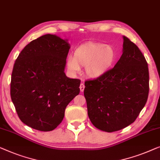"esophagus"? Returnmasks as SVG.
<instances>
[{
    "instance_id": "1",
    "label": "esophagus",
    "mask_w": 160,
    "mask_h": 160,
    "mask_svg": "<svg viewBox=\"0 0 160 160\" xmlns=\"http://www.w3.org/2000/svg\"><path fill=\"white\" fill-rule=\"evenodd\" d=\"M80 91H81V92H82L83 91H84V89H85V85H84V83H80Z\"/></svg>"
}]
</instances>
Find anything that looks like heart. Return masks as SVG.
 Wrapping results in <instances>:
<instances>
[{
    "label": "heart",
    "instance_id": "b5f03b06",
    "mask_svg": "<svg viewBox=\"0 0 160 160\" xmlns=\"http://www.w3.org/2000/svg\"><path fill=\"white\" fill-rule=\"evenodd\" d=\"M115 57V51L111 46L89 42L78 47L74 57L69 56L67 67L69 72L75 75L80 67H85V73L89 78H98L111 68Z\"/></svg>",
    "mask_w": 160,
    "mask_h": 160
}]
</instances>
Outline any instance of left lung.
<instances>
[{
	"label": "left lung",
	"mask_w": 160,
	"mask_h": 160,
	"mask_svg": "<svg viewBox=\"0 0 160 160\" xmlns=\"http://www.w3.org/2000/svg\"><path fill=\"white\" fill-rule=\"evenodd\" d=\"M122 54L104 75L85 82L88 114L96 128L123 129L136 120L147 102L149 75L147 60L134 42L123 36Z\"/></svg>",
	"instance_id": "left-lung-1"
}]
</instances>
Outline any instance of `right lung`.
<instances>
[{"instance_id":"add662e5","label":"right lung","mask_w":160,"mask_h":160,"mask_svg":"<svg viewBox=\"0 0 160 160\" xmlns=\"http://www.w3.org/2000/svg\"><path fill=\"white\" fill-rule=\"evenodd\" d=\"M69 48L67 40L47 34L27 45L16 59L11 98L22 122L33 129L54 130L80 93V80L64 73Z\"/></svg>"}]
</instances>
